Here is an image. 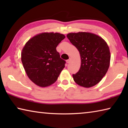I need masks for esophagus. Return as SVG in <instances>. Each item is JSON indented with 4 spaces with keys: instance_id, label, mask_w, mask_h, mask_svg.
Here are the masks:
<instances>
[{
    "instance_id": "1",
    "label": "esophagus",
    "mask_w": 128,
    "mask_h": 128,
    "mask_svg": "<svg viewBox=\"0 0 128 128\" xmlns=\"http://www.w3.org/2000/svg\"><path fill=\"white\" fill-rule=\"evenodd\" d=\"M66 62H67V63H68V64L70 63V59H68V60H66Z\"/></svg>"
}]
</instances>
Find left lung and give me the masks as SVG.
<instances>
[{"mask_svg":"<svg viewBox=\"0 0 128 128\" xmlns=\"http://www.w3.org/2000/svg\"><path fill=\"white\" fill-rule=\"evenodd\" d=\"M66 36L81 56L80 70L73 74L74 81L84 88L96 85L110 66L111 55L107 43L99 36L87 32L71 33Z\"/></svg>","mask_w":128,"mask_h":128,"instance_id":"left-lung-1","label":"left lung"}]
</instances>
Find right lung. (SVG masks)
I'll return each instance as SVG.
<instances>
[{"instance_id": "right-lung-1", "label": "right lung", "mask_w": 128, "mask_h": 128, "mask_svg": "<svg viewBox=\"0 0 128 128\" xmlns=\"http://www.w3.org/2000/svg\"><path fill=\"white\" fill-rule=\"evenodd\" d=\"M66 38L58 33H43L30 39L21 52V61L28 77L40 87L52 85L65 67L56 47Z\"/></svg>"}]
</instances>
